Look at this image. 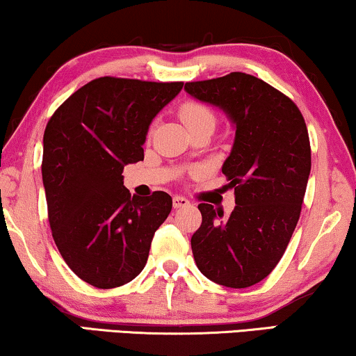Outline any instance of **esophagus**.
Here are the masks:
<instances>
[{
  "instance_id": "34e87169",
  "label": "esophagus",
  "mask_w": 356,
  "mask_h": 356,
  "mask_svg": "<svg viewBox=\"0 0 356 356\" xmlns=\"http://www.w3.org/2000/svg\"><path fill=\"white\" fill-rule=\"evenodd\" d=\"M186 206H189V201L186 197H183V196H175L173 197V207L175 209H181V207H186Z\"/></svg>"
}]
</instances>
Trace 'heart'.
Masks as SVG:
<instances>
[{"label": "heart", "mask_w": 356, "mask_h": 356, "mask_svg": "<svg viewBox=\"0 0 356 356\" xmlns=\"http://www.w3.org/2000/svg\"><path fill=\"white\" fill-rule=\"evenodd\" d=\"M179 118L186 124V128L199 124H216V116L209 106L197 104V102H188L179 108Z\"/></svg>", "instance_id": "b5f03b06"}]
</instances>
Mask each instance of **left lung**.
<instances>
[{
    "mask_svg": "<svg viewBox=\"0 0 356 356\" xmlns=\"http://www.w3.org/2000/svg\"><path fill=\"white\" fill-rule=\"evenodd\" d=\"M184 90L222 110L235 128L222 172L235 189L236 206L223 216L199 204L194 261L209 280L246 289L274 270L298 223L311 172L308 129L289 97L245 72L186 82Z\"/></svg>",
    "mask_w": 356,
    "mask_h": 356,
    "instance_id": "8db88e82",
    "label": "left lung"
}]
</instances>
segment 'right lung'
<instances>
[{
    "label": "right lung",
    "instance_id": "right-lung-1",
    "mask_svg": "<svg viewBox=\"0 0 356 356\" xmlns=\"http://www.w3.org/2000/svg\"><path fill=\"white\" fill-rule=\"evenodd\" d=\"M181 89L183 82L99 77L48 121L42 179L53 240L71 270L97 289L140 274L172 211L163 191L131 197L121 173L144 160L150 123Z\"/></svg>",
    "mask_w": 356,
    "mask_h": 356
}]
</instances>
